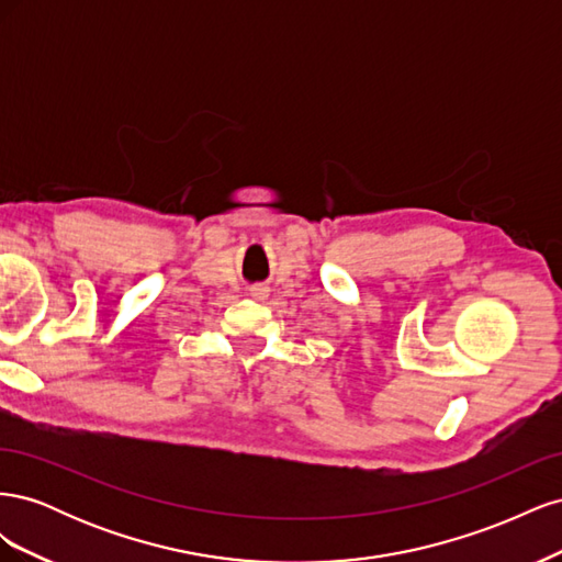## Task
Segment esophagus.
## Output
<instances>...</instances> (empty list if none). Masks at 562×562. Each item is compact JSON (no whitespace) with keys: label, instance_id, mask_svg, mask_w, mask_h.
Instances as JSON below:
<instances>
[{"label":"esophagus","instance_id":"1","mask_svg":"<svg viewBox=\"0 0 562 562\" xmlns=\"http://www.w3.org/2000/svg\"><path fill=\"white\" fill-rule=\"evenodd\" d=\"M250 295H252L255 300H265V297L269 295V288H267V285H252V288H250Z\"/></svg>","mask_w":562,"mask_h":562}]
</instances>
